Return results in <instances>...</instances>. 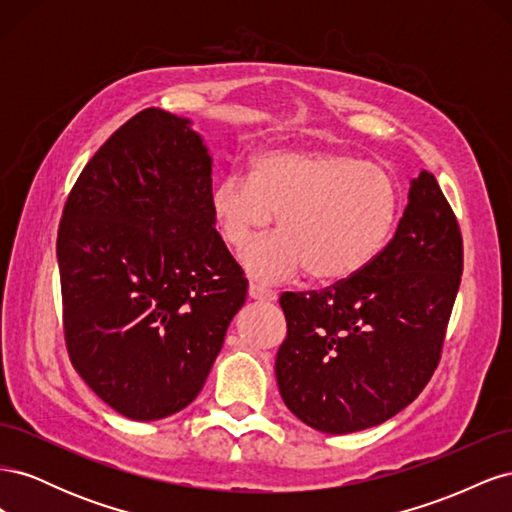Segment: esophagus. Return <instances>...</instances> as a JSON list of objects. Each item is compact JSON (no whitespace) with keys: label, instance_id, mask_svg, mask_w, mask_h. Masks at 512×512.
Wrapping results in <instances>:
<instances>
[{"label":"esophagus","instance_id":"obj_1","mask_svg":"<svg viewBox=\"0 0 512 512\" xmlns=\"http://www.w3.org/2000/svg\"><path fill=\"white\" fill-rule=\"evenodd\" d=\"M247 294H250L252 301H277V292L273 290H267L262 286H256V284H250V288H247Z\"/></svg>","mask_w":512,"mask_h":512}]
</instances>
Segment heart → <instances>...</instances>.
Segmentation results:
<instances>
[{
	"instance_id": "1",
	"label": "heart",
	"mask_w": 512,
	"mask_h": 512,
	"mask_svg": "<svg viewBox=\"0 0 512 512\" xmlns=\"http://www.w3.org/2000/svg\"><path fill=\"white\" fill-rule=\"evenodd\" d=\"M222 241L241 250L274 215L280 233L248 246L239 260L256 282L280 284L309 271L320 284L344 282L389 241L399 192L380 164L324 149L275 147L252 160L250 177L226 173L209 192Z\"/></svg>"
}]
</instances>
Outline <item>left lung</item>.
<instances>
[{
	"instance_id": "left-lung-1",
	"label": "left lung",
	"mask_w": 512,
	"mask_h": 512,
	"mask_svg": "<svg viewBox=\"0 0 512 512\" xmlns=\"http://www.w3.org/2000/svg\"><path fill=\"white\" fill-rule=\"evenodd\" d=\"M463 271L455 213L431 173L410 181L395 237L369 267L320 292H284L275 378L288 410L322 433L389 421L438 367Z\"/></svg>"
}]
</instances>
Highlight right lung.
I'll use <instances>...</instances> for the list:
<instances>
[{
    "label": "right lung",
    "mask_w": 512,
    "mask_h": 512,
    "mask_svg": "<svg viewBox=\"0 0 512 512\" xmlns=\"http://www.w3.org/2000/svg\"><path fill=\"white\" fill-rule=\"evenodd\" d=\"M211 164L190 119L145 108L87 162L61 215L70 361L132 421L192 404L245 303L211 218Z\"/></svg>",
    "instance_id": "add662e5"
}]
</instances>
